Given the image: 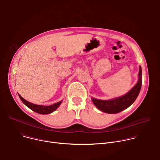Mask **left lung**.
I'll list each match as a JSON object with an SVG mask.
<instances>
[{"label": "left lung", "mask_w": 160, "mask_h": 160, "mask_svg": "<svg viewBox=\"0 0 160 160\" xmlns=\"http://www.w3.org/2000/svg\"><path fill=\"white\" fill-rule=\"evenodd\" d=\"M139 81L127 94L111 100H99L92 98L95 106L101 111L109 114L118 113L128 108L138 98L142 85V70L140 66Z\"/></svg>", "instance_id": "left-lung-1"}]
</instances>
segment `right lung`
<instances>
[{
	"label": "right lung",
	"mask_w": 160,
	"mask_h": 160,
	"mask_svg": "<svg viewBox=\"0 0 160 160\" xmlns=\"http://www.w3.org/2000/svg\"><path fill=\"white\" fill-rule=\"evenodd\" d=\"M18 96H19L20 99L21 100V101L23 102L28 108H29L30 109H31L32 110L34 111L35 112H36L37 113L42 114V115H48V114H49V113L53 112L59 107V106L61 104V103L62 102V101H60V102H58L57 103H55V104L50 105V106H44L37 105V104H34L31 102H29L28 101H27V100L22 98L19 94H18Z\"/></svg>",
	"instance_id": "add662e5"
}]
</instances>
